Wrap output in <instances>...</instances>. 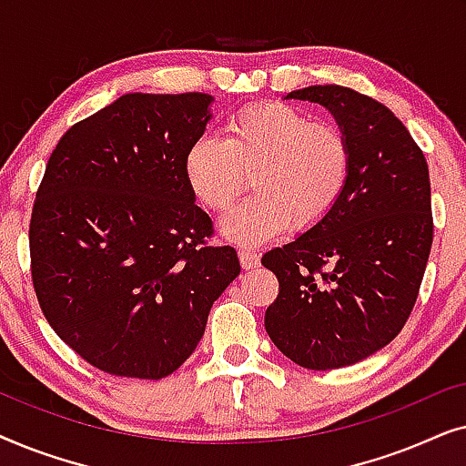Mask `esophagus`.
I'll return each mask as SVG.
<instances>
[{
  "label": "esophagus",
  "instance_id": "1",
  "mask_svg": "<svg viewBox=\"0 0 466 466\" xmlns=\"http://www.w3.org/2000/svg\"><path fill=\"white\" fill-rule=\"evenodd\" d=\"M239 263L244 269H254V267L260 265V257L257 250H252V248H241L239 250Z\"/></svg>",
  "mask_w": 466,
  "mask_h": 466
}]
</instances>
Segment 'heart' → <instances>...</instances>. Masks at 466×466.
Returning <instances> with one entry per match:
<instances>
[{"mask_svg": "<svg viewBox=\"0 0 466 466\" xmlns=\"http://www.w3.org/2000/svg\"><path fill=\"white\" fill-rule=\"evenodd\" d=\"M228 137L199 136L184 152V176L209 209H227L244 193L248 174L257 193L222 220L228 238L258 244L286 227L308 231L337 208L352 177L354 152L337 125L286 104L235 112Z\"/></svg>", "mask_w": 466, "mask_h": 466, "instance_id": "obj_1", "label": "heart"}]
</instances>
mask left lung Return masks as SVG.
<instances>
[{"instance_id": "8db88e82", "label": "left lung", "mask_w": 466, "mask_h": 466, "mask_svg": "<svg viewBox=\"0 0 466 466\" xmlns=\"http://www.w3.org/2000/svg\"><path fill=\"white\" fill-rule=\"evenodd\" d=\"M286 99L329 107L354 152L333 212L260 258L279 282L267 335L297 365L329 371L388 346L416 305L432 246L429 165L405 125L369 95L318 85Z\"/></svg>"}]
</instances>
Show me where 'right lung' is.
I'll list each match as a JSON object with an SVG mask.
<instances>
[{"label": "right lung", "mask_w": 466, "mask_h": 466, "mask_svg": "<svg viewBox=\"0 0 466 466\" xmlns=\"http://www.w3.org/2000/svg\"><path fill=\"white\" fill-rule=\"evenodd\" d=\"M209 101L123 95L69 127L48 158L29 220L31 282L55 333L99 371L167 378L239 276L184 176Z\"/></svg>", "instance_id": "right-lung-1"}]
</instances>
